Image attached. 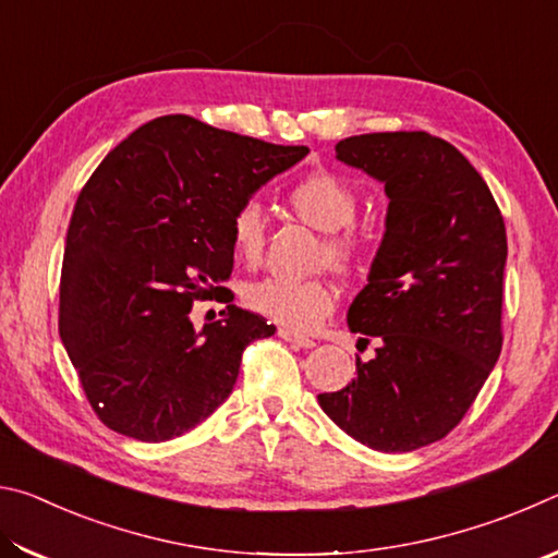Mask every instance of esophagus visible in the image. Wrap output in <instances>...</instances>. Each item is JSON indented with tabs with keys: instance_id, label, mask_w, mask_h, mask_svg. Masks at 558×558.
<instances>
[{
	"instance_id": "obj_1",
	"label": "esophagus",
	"mask_w": 558,
	"mask_h": 558,
	"mask_svg": "<svg viewBox=\"0 0 558 558\" xmlns=\"http://www.w3.org/2000/svg\"><path fill=\"white\" fill-rule=\"evenodd\" d=\"M278 337H280V339H286V342H290V344L302 347V349H313V347H315V339L302 337V335L292 332V329H286V327H280V329H278Z\"/></svg>"
}]
</instances>
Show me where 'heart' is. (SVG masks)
Masks as SVG:
<instances>
[{"instance_id": "b5f03b06", "label": "heart", "mask_w": 558, "mask_h": 558, "mask_svg": "<svg viewBox=\"0 0 558 558\" xmlns=\"http://www.w3.org/2000/svg\"><path fill=\"white\" fill-rule=\"evenodd\" d=\"M288 199L302 221L329 233L325 251L335 266H349L356 260L362 241L352 223L359 211V194L344 177L332 172L302 177L290 189ZM229 231L235 256L253 266L266 245V214L260 202L245 199L233 211ZM243 298L251 310L295 332H310L319 327L337 305V292L325 280L263 278L251 282Z\"/></svg>"}]
</instances>
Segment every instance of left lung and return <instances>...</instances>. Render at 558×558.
Masks as SVG:
<instances>
[{"label": "left lung", "mask_w": 558, "mask_h": 558, "mask_svg": "<svg viewBox=\"0 0 558 558\" xmlns=\"http://www.w3.org/2000/svg\"><path fill=\"white\" fill-rule=\"evenodd\" d=\"M337 159L384 184V239L347 325L379 339L317 401L347 436L411 452L458 426L502 352L507 233L485 179L428 132L347 137Z\"/></svg>", "instance_id": "1"}]
</instances>
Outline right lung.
I'll list each match as a JSON object with an SVG mask.
<instances>
[{"instance_id":"right-lung-1","label":"right lung","mask_w":558,"mask_h":558,"mask_svg":"<svg viewBox=\"0 0 558 558\" xmlns=\"http://www.w3.org/2000/svg\"><path fill=\"white\" fill-rule=\"evenodd\" d=\"M307 153L165 116L98 165L65 235L59 332L108 428L162 442L229 399L243 349L276 332L223 288L231 216ZM219 291L225 319L196 330L193 300Z\"/></svg>"}]
</instances>
